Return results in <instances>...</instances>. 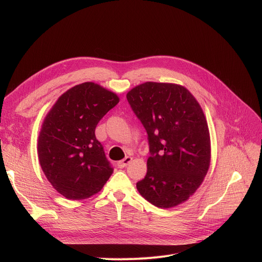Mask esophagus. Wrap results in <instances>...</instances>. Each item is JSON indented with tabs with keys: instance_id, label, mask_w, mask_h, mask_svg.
Here are the masks:
<instances>
[{
	"instance_id": "34e87169",
	"label": "esophagus",
	"mask_w": 262,
	"mask_h": 262,
	"mask_svg": "<svg viewBox=\"0 0 262 262\" xmlns=\"http://www.w3.org/2000/svg\"><path fill=\"white\" fill-rule=\"evenodd\" d=\"M132 160H133V158H132V157H129V156H127V157L124 158L123 160H121V161L117 162V166H118V168L123 169V168H125Z\"/></svg>"
}]
</instances>
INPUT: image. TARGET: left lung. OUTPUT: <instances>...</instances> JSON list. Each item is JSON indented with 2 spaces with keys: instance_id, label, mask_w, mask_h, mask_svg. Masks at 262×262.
I'll list each match as a JSON object with an SVG mask.
<instances>
[{
  "instance_id": "obj_1",
  "label": "left lung",
  "mask_w": 262,
  "mask_h": 262,
  "mask_svg": "<svg viewBox=\"0 0 262 262\" xmlns=\"http://www.w3.org/2000/svg\"><path fill=\"white\" fill-rule=\"evenodd\" d=\"M126 99L147 133V172L139 193L159 208L187 201L210 164V136L195 98L181 85L146 81Z\"/></svg>"
}]
</instances>
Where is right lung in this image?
I'll use <instances>...</instances> for the list:
<instances>
[{
  "instance_id": "obj_1",
  "label": "right lung",
  "mask_w": 262,
  "mask_h": 262,
  "mask_svg": "<svg viewBox=\"0 0 262 262\" xmlns=\"http://www.w3.org/2000/svg\"><path fill=\"white\" fill-rule=\"evenodd\" d=\"M118 95L87 81L66 91L47 115L38 138V157L48 181L69 200L98 192L114 169L95 137L100 120Z\"/></svg>"
}]
</instances>
